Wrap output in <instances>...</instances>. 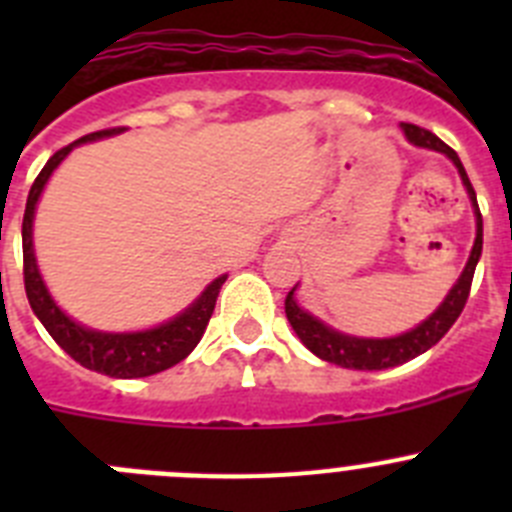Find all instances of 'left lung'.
I'll list each match as a JSON object with an SVG mask.
<instances>
[{
    "instance_id": "obj_1",
    "label": "left lung",
    "mask_w": 512,
    "mask_h": 512,
    "mask_svg": "<svg viewBox=\"0 0 512 512\" xmlns=\"http://www.w3.org/2000/svg\"><path fill=\"white\" fill-rule=\"evenodd\" d=\"M402 130L408 135L410 143L420 148H433V151H441L451 158L459 169L461 179L467 184V192L472 197L474 212H477V238H474L472 256H469L467 266L461 271L459 282L454 284L446 300L441 302L431 318L423 320L418 328L408 330L397 338H354V336H343L338 330L328 328L320 320H315L310 312L300 310V305L295 302V287L289 289L287 300H284V312H287V320L292 323L295 333L300 336V341L310 348L312 354L320 356L323 361H330V364L346 366V369H390V366H400L405 361L415 359V356L425 354L428 348L436 346L446 333H449L451 325L456 323V318L461 315L464 305L469 300V289H472L474 269H477L479 253H482V212H479L477 205V194H474L472 182H469L467 171L461 166L459 156H456L454 148H449L443 143L438 135H433L431 130L420 128V125H413V122H402Z\"/></svg>"
}]
</instances>
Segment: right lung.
Returning <instances> with one entry per match:
<instances>
[{"label": "right lung", "instance_id": "1", "mask_svg": "<svg viewBox=\"0 0 512 512\" xmlns=\"http://www.w3.org/2000/svg\"><path fill=\"white\" fill-rule=\"evenodd\" d=\"M125 128H107L89 133L84 138L74 140L66 148L53 153L48 158V164L43 166L38 176H35L30 194H27L25 217H22V277H25V292L27 302L38 315L40 323L45 330L51 333L53 341L66 351L74 361L81 366H87L92 372L107 374V377L117 379H133V377H151V374L164 372L169 366L179 364L187 359L194 351V346L200 343L202 333H205L207 323L215 310L217 295L223 287L225 277L215 279L210 287L202 292V297L194 302L189 310H184L179 318L171 323L158 325L153 330H143V333H97V330L81 328L74 320L66 318L58 310L56 302L51 300L48 289H45L43 279L35 266V253H33V215H35V202H38L40 192H43L45 182L51 171L61 164L66 153L76 146V143H87V140L104 138V135H115Z\"/></svg>", "mask_w": 512, "mask_h": 512}]
</instances>
